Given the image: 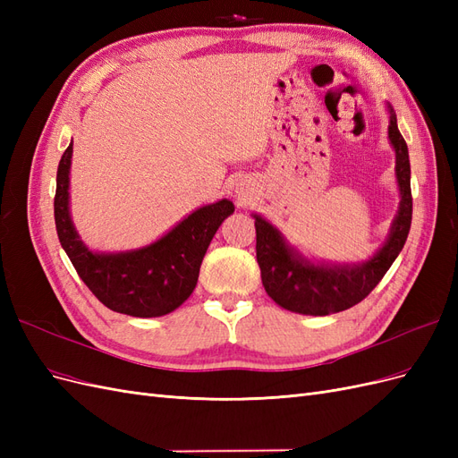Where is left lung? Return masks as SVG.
<instances>
[{
  "instance_id": "obj_1",
  "label": "left lung",
  "mask_w": 458,
  "mask_h": 458,
  "mask_svg": "<svg viewBox=\"0 0 458 458\" xmlns=\"http://www.w3.org/2000/svg\"><path fill=\"white\" fill-rule=\"evenodd\" d=\"M390 108L387 137L395 150V177L399 187V210L392 224L387 241L370 259L353 266H328L313 263L290 246L281 231L267 219L254 214L256 219V258L261 269L266 293L281 308L301 315H330L353 308L365 300L386 271L403 250L412 219L411 164L403 135L397 130V118Z\"/></svg>"
}]
</instances>
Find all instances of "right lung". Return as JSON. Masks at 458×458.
<instances>
[{"mask_svg": "<svg viewBox=\"0 0 458 458\" xmlns=\"http://www.w3.org/2000/svg\"><path fill=\"white\" fill-rule=\"evenodd\" d=\"M72 143L61 157L55 191V225L61 246L80 279L103 306L131 317H162L177 310L192 294L202 258L224 219L234 212L221 199L199 208L148 246L128 252H91L81 242L68 210Z\"/></svg>", "mask_w": 458, "mask_h": 458, "instance_id": "add662e5", "label": "right lung"}]
</instances>
